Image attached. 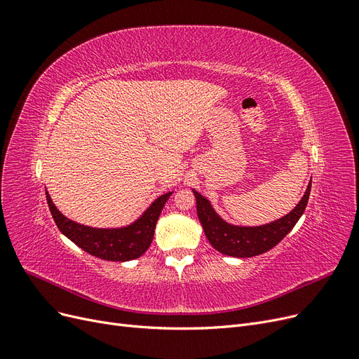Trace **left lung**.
I'll use <instances>...</instances> for the list:
<instances>
[{
	"instance_id": "8db88e82",
	"label": "left lung",
	"mask_w": 359,
	"mask_h": 359,
	"mask_svg": "<svg viewBox=\"0 0 359 359\" xmlns=\"http://www.w3.org/2000/svg\"><path fill=\"white\" fill-rule=\"evenodd\" d=\"M310 190L311 181L295 208L281 219L260 226H240L226 222L214 210L210 199L202 196L194 189L193 193L196 198L198 217L203 232L217 252L233 257H253L276 247L293 229L306 210Z\"/></svg>"
}]
</instances>
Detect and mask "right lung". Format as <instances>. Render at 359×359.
Listing matches in <instances>:
<instances>
[{
	"label": "right lung",
	"mask_w": 359,
	"mask_h": 359,
	"mask_svg": "<svg viewBox=\"0 0 359 359\" xmlns=\"http://www.w3.org/2000/svg\"><path fill=\"white\" fill-rule=\"evenodd\" d=\"M173 191L158 196L135 222L121 227H93L64 215L46 190V201L58 229L86 253L112 262H127L142 256L153 243L154 229L163 206Z\"/></svg>",
	"instance_id": "add662e5"
}]
</instances>
